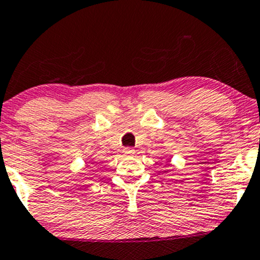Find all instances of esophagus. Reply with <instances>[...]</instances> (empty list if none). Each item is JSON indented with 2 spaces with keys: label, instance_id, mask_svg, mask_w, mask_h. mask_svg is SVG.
I'll return each mask as SVG.
<instances>
[{
  "label": "esophagus",
  "instance_id": "obj_1",
  "mask_svg": "<svg viewBox=\"0 0 260 260\" xmlns=\"http://www.w3.org/2000/svg\"><path fill=\"white\" fill-rule=\"evenodd\" d=\"M122 152H124V154H126V156H133V154L135 153V150H134L133 147H125L124 150H122Z\"/></svg>",
  "mask_w": 260,
  "mask_h": 260
}]
</instances>
